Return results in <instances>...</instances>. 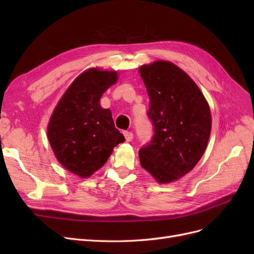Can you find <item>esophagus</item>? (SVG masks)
<instances>
[{
  "instance_id": "esophagus-1",
  "label": "esophagus",
  "mask_w": 254,
  "mask_h": 254,
  "mask_svg": "<svg viewBox=\"0 0 254 254\" xmlns=\"http://www.w3.org/2000/svg\"><path fill=\"white\" fill-rule=\"evenodd\" d=\"M124 135H125V139L127 142L132 141L133 139V133L130 132V131H124Z\"/></svg>"
}]
</instances>
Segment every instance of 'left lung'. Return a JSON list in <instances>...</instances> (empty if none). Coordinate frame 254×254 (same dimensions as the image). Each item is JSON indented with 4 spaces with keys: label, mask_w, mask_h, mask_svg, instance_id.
I'll use <instances>...</instances> for the list:
<instances>
[{
    "label": "left lung",
    "mask_w": 254,
    "mask_h": 254,
    "mask_svg": "<svg viewBox=\"0 0 254 254\" xmlns=\"http://www.w3.org/2000/svg\"><path fill=\"white\" fill-rule=\"evenodd\" d=\"M149 96L150 142L139 150L140 163L159 183L181 178L201 159L211 133V112L197 84L168 61L140 67Z\"/></svg>",
    "instance_id": "8db88e82"
}]
</instances>
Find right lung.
<instances>
[{
	"mask_svg": "<svg viewBox=\"0 0 254 254\" xmlns=\"http://www.w3.org/2000/svg\"><path fill=\"white\" fill-rule=\"evenodd\" d=\"M118 80L117 72L90 68L67 88L54 110L49 141L67 171L88 178L105 165L113 148L125 141L109 109L99 105L104 92Z\"/></svg>",
	"mask_w": 254,
	"mask_h": 254,
	"instance_id": "right-lung-1",
	"label": "right lung"
}]
</instances>
